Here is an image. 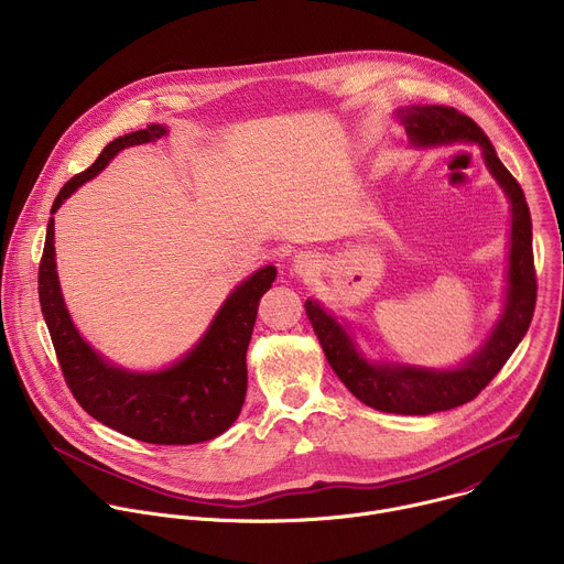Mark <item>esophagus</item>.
<instances>
[{"label":"esophagus","instance_id":"esophagus-1","mask_svg":"<svg viewBox=\"0 0 564 564\" xmlns=\"http://www.w3.org/2000/svg\"><path fill=\"white\" fill-rule=\"evenodd\" d=\"M292 268H294V272H296L299 276H307V274L316 272L318 259H316L314 254H310V252H299V254L292 259Z\"/></svg>","mask_w":564,"mask_h":564}]
</instances>
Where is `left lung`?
Wrapping results in <instances>:
<instances>
[{"label":"left lung","instance_id":"left-lung-1","mask_svg":"<svg viewBox=\"0 0 564 564\" xmlns=\"http://www.w3.org/2000/svg\"><path fill=\"white\" fill-rule=\"evenodd\" d=\"M413 147H442L475 142L485 155V165L511 203V238L505 310L487 341L455 368H424L409 364L368 361L348 335V328L321 307L305 301V314L314 335L326 352L330 368L346 388L366 406L397 415H431L466 404L475 399L502 370L529 330L535 310V268L531 248V214L522 187L500 163L487 138L468 116L442 105H420L397 111Z\"/></svg>","mask_w":564,"mask_h":564}]
</instances>
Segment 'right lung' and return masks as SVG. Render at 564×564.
<instances>
[{
    "label": "right lung",
    "instance_id": "obj_1",
    "mask_svg": "<svg viewBox=\"0 0 564 564\" xmlns=\"http://www.w3.org/2000/svg\"><path fill=\"white\" fill-rule=\"evenodd\" d=\"M167 127L149 124L109 142L96 163L73 176L57 194L51 214L113 155L133 144L155 142ZM55 220L48 218L37 292L62 375L94 420L149 444H198L223 435L240 415L248 390L246 355L261 296L272 288L276 268L257 270L236 285L216 312L200 341L176 364L153 372H133L100 357L73 326L55 270Z\"/></svg>",
    "mask_w": 564,
    "mask_h": 564
}]
</instances>
